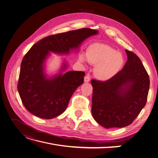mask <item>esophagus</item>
Instances as JSON below:
<instances>
[{
	"mask_svg": "<svg viewBox=\"0 0 158 158\" xmlns=\"http://www.w3.org/2000/svg\"><path fill=\"white\" fill-rule=\"evenodd\" d=\"M85 82H86V83H87V82H89L90 81V75L89 74H87L86 76L85 77Z\"/></svg>",
	"mask_w": 158,
	"mask_h": 158,
	"instance_id": "34e87169",
	"label": "esophagus"
}]
</instances>
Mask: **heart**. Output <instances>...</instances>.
Masks as SVG:
<instances>
[{
	"label": "heart",
	"mask_w": 158,
	"mask_h": 158,
	"mask_svg": "<svg viewBox=\"0 0 158 158\" xmlns=\"http://www.w3.org/2000/svg\"><path fill=\"white\" fill-rule=\"evenodd\" d=\"M88 62L96 66L95 75L102 81L112 78L123 68L125 59L122 54L108 45L95 43L90 45L86 51ZM79 59L85 61V56L81 55Z\"/></svg>",
	"instance_id": "heart-1"
}]
</instances>
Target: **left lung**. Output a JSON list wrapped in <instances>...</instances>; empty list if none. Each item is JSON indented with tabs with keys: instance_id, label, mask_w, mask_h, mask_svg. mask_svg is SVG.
<instances>
[{
	"instance_id": "1",
	"label": "left lung",
	"mask_w": 158,
	"mask_h": 158,
	"mask_svg": "<svg viewBox=\"0 0 158 158\" xmlns=\"http://www.w3.org/2000/svg\"><path fill=\"white\" fill-rule=\"evenodd\" d=\"M128 60L123 69L109 80L92 79V113L105 128L132 124L145 106L150 86L148 74L140 59L126 50Z\"/></svg>"
}]
</instances>
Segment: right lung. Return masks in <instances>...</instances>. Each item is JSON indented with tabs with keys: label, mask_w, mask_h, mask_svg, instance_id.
Returning a JSON list of instances; mask_svg holds the SVG:
<instances>
[{
	"label": "right lung",
	"mask_w": 158,
	"mask_h": 158,
	"mask_svg": "<svg viewBox=\"0 0 158 158\" xmlns=\"http://www.w3.org/2000/svg\"><path fill=\"white\" fill-rule=\"evenodd\" d=\"M98 33L97 30L85 28L48 36L32 46L22 60L17 86L23 104L30 113L50 119L64 112L72 94L83 83L85 73L70 71L47 78L44 60L49 52L67 54L70 50L79 48L86 38ZM66 68L64 64L61 71Z\"/></svg>",
	"instance_id": "add662e5"
}]
</instances>
